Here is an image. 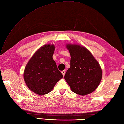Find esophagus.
<instances>
[{"mask_svg":"<svg viewBox=\"0 0 124 124\" xmlns=\"http://www.w3.org/2000/svg\"><path fill=\"white\" fill-rule=\"evenodd\" d=\"M61 73H62V74H63V76H64V74H65V70L62 71L61 72Z\"/></svg>","mask_w":124,"mask_h":124,"instance_id":"34e87169","label":"esophagus"}]
</instances>
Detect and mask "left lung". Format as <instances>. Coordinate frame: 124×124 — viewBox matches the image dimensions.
Here are the masks:
<instances>
[{"mask_svg": "<svg viewBox=\"0 0 124 124\" xmlns=\"http://www.w3.org/2000/svg\"><path fill=\"white\" fill-rule=\"evenodd\" d=\"M70 54V68L64 79L73 93L85 96L98 87L102 76L99 63L87 48L78 44H67Z\"/></svg>", "mask_w": 124, "mask_h": 124, "instance_id": "left-lung-1", "label": "left lung"}]
</instances>
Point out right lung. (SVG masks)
Instances as JSON below:
<instances>
[{
    "label": "right lung",
    "instance_id": "1",
    "mask_svg": "<svg viewBox=\"0 0 124 124\" xmlns=\"http://www.w3.org/2000/svg\"><path fill=\"white\" fill-rule=\"evenodd\" d=\"M54 44H45L38 49L27 63L24 72L26 85L37 94L44 95L53 90L63 78L53 59Z\"/></svg>",
    "mask_w": 124,
    "mask_h": 124
}]
</instances>
